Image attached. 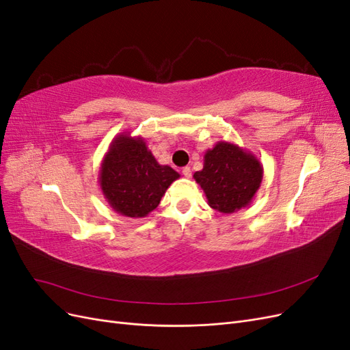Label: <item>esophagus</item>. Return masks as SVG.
<instances>
[{"instance_id": "1", "label": "esophagus", "mask_w": 350, "mask_h": 350, "mask_svg": "<svg viewBox=\"0 0 350 350\" xmlns=\"http://www.w3.org/2000/svg\"><path fill=\"white\" fill-rule=\"evenodd\" d=\"M183 175H184L185 178H191V167H189V166H184V167H183Z\"/></svg>"}]
</instances>
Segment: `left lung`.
Returning <instances> with one entry per match:
<instances>
[{"label":"left lung","instance_id":"1","mask_svg":"<svg viewBox=\"0 0 350 350\" xmlns=\"http://www.w3.org/2000/svg\"><path fill=\"white\" fill-rule=\"evenodd\" d=\"M194 179L211 208L230 215L252 201L262 181V165L238 144L217 142L204 153L203 169Z\"/></svg>","mask_w":350,"mask_h":350}]
</instances>
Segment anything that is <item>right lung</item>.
<instances>
[{
    "label": "right lung",
    "instance_id": "right-lung-1",
    "mask_svg": "<svg viewBox=\"0 0 350 350\" xmlns=\"http://www.w3.org/2000/svg\"><path fill=\"white\" fill-rule=\"evenodd\" d=\"M179 174L159 163L143 137L120 133L111 142L99 171V185L108 204L122 216L146 217Z\"/></svg>",
    "mask_w": 350,
    "mask_h": 350
}]
</instances>
